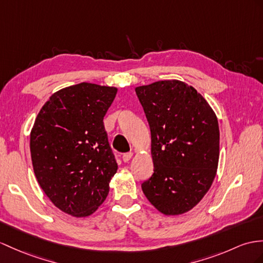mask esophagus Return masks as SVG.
Returning <instances> with one entry per match:
<instances>
[{"mask_svg":"<svg viewBox=\"0 0 263 263\" xmlns=\"http://www.w3.org/2000/svg\"><path fill=\"white\" fill-rule=\"evenodd\" d=\"M132 156H133V153H124L123 155H121V158H123V161L125 163H127L132 158Z\"/></svg>","mask_w":263,"mask_h":263,"instance_id":"1","label":"esophagus"}]
</instances>
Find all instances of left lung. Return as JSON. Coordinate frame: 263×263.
Returning <instances> with one entry per match:
<instances>
[{"mask_svg": "<svg viewBox=\"0 0 263 263\" xmlns=\"http://www.w3.org/2000/svg\"><path fill=\"white\" fill-rule=\"evenodd\" d=\"M152 135L153 175L142 183L166 215L187 212L206 194L219 163V123L193 87L164 80L136 88Z\"/></svg>", "mask_w": 263, "mask_h": 263, "instance_id": "8db88e82", "label": "left lung"}]
</instances>
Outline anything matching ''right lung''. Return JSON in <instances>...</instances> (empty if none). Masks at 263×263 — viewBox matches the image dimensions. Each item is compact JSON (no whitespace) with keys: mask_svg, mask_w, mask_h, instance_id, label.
Masks as SVG:
<instances>
[{"mask_svg":"<svg viewBox=\"0 0 263 263\" xmlns=\"http://www.w3.org/2000/svg\"><path fill=\"white\" fill-rule=\"evenodd\" d=\"M117 89L81 82L61 89L44 104L30 137L37 182L57 208L88 216L109 192L117 162L104 117Z\"/></svg>","mask_w":263,"mask_h":263,"instance_id":"1","label":"right lung"}]
</instances>
